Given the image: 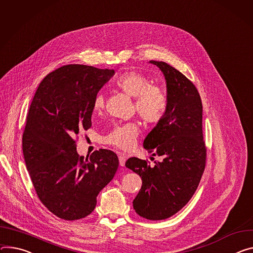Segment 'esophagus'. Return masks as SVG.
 Returning <instances> with one entry per match:
<instances>
[{
  "instance_id": "obj_1",
  "label": "esophagus",
  "mask_w": 253,
  "mask_h": 253,
  "mask_svg": "<svg viewBox=\"0 0 253 253\" xmlns=\"http://www.w3.org/2000/svg\"><path fill=\"white\" fill-rule=\"evenodd\" d=\"M125 162H126V156L124 154H119V165L121 167H124Z\"/></svg>"
}]
</instances>
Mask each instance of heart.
<instances>
[{
    "label": "heart",
    "instance_id": "1",
    "mask_svg": "<svg viewBox=\"0 0 253 253\" xmlns=\"http://www.w3.org/2000/svg\"><path fill=\"white\" fill-rule=\"evenodd\" d=\"M115 85L129 97L134 99V109L139 117L147 124H157L162 121L169 108V97L165 89L151 84L145 76L127 72L121 75ZM105 107L104 97L99 94L93 102L95 113H101ZM139 134V128L135 123L115 125L102 137V142L123 151L133 149Z\"/></svg>",
    "mask_w": 253,
    "mask_h": 253
}]
</instances>
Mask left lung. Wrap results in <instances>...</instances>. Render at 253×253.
Instances as JSON below:
<instances>
[{
    "instance_id": "obj_1",
    "label": "left lung",
    "mask_w": 253,
    "mask_h": 253,
    "mask_svg": "<svg viewBox=\"0 0 253 253\" xmlns=\"http://www.w3.org/2000/svg\"><path fill=\"white\" fill-rule=\"evenodd\" d=\"M165 75L169 108L144 139L143 145L154 163L130 157L125 166L138 173L142 186L133 208L147 220H165L185 207L194 196L206 167L207 148L203 137V105L195 84L164 61L150 60Z\"/></svg>"
}]
</instances>
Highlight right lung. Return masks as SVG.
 Listing matches in <instances>:
<instances>
[{
    "label": "right lung",
    "mask_w": 253,
    "mask_h": 253,
    "mask_svg": "<svg viewBox=\"0 0 253 253\" xmlns=\"http://www.w3.org/2000/svg\"><path fill=\"white\" fill-rule=\"evenodd\" d=\"M115 74L83 64L63 65L40 83L30 105L22 148L40 202L60 219L86 217L98 194L119 167L116 153L96 150L84 159L77 152L81 130L91 126L93 102Z\"/></svg>",
    "instance_id": "right-lung-1"
}]
</instances>
